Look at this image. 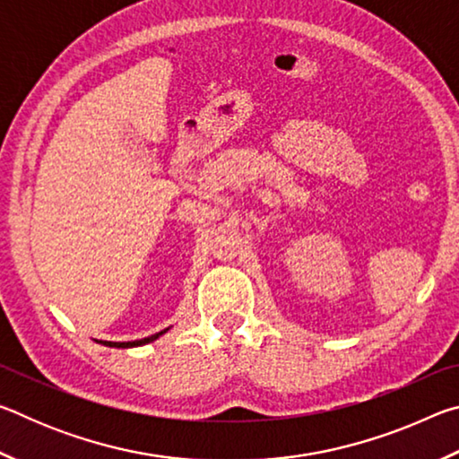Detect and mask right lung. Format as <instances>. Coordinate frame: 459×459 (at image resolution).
<instances>
[{
  "instance_id": "obj_1",
  "label": "right lung",
  "mask_w": 459,
  "mask_h": 459,
  "mask_svg": "<svg viewBox=\"0 0 459 459\" xmlns=\"http://www.w3.org/2000/svg\"><path fill=\"white\" fill-rule=\"evenodd\" d=\"M168 330H161L158 333H153V336L150 338H143V340H135V342H100V344L105 346H111V348H131V346H142V344H147V342H153L155 338H160L161 333H166Z\"/></svg>"
}]
</instances>
